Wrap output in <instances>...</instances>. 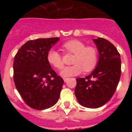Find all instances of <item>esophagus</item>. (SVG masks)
Instances as JSON below:
<instances>
[{"label": "esophagus", "instance_id": "1", "mask_svg": "<svg viewBox=\"0 0 132 132\" xmlns=\"http://www.w3.org/2000/svg\"><path fill=\"white\" fill-rule=\"evenodd\" d=\"M67 79H68V78H63V80H64V81H65V82H67Z\"/></svg>", "mask_w": 132, "mask_h": 132}]
</instances>
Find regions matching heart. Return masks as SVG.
Returning <instances> with one entry per match:
<instances>
[{
  "label": "heart",
  "instance_id": "heart-1",
  "mask_svg": "<svg viewBox=\"0 0 132 132\" xmlns=\"http://www.w3.org/2000/svg\"><path fill=\"white\" fill-rule=\"evenodd\" d=\"M63 48L66 53L74 54L72 63L74 65L63 69L60 75L63 77L76 76L82 71L88 73L95 68L98 62V52L93 46H86L82 42L73 39L65 42ZM47 60L56 69L63 67L62 55L58 51L51 49L47 54Z\"/></svg>",
  "mask_w": 132,
  "mask_h": 132
}]
</instances>
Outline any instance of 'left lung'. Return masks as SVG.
I'll list each match as a JSON object with an SVG mask.
<instances>
[{
    "label": "left lung",
    "instance_id": "8db88e82",
    "mask_svg": "<svg viewBox=\"0 0 132 132\" xmlns=\"http://www.w3.org/2000/svg\"><path fill=\"white\" fill-rule=\"evenodd\" d=\"M99 58L95 69L85 78L77 79L75 94L80 105L97 108L105 104L116 91L121 76L120 55L104 38L93 39Z\"/></svg>",
    "mask_w": 132,
    "mask_h": 132
}]
</instances>
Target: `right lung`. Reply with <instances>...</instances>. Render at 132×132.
<instances>
[{
    "label": "right lung",
    "mask_w": 132,
    "mask_h": 132,
    "mask_svg": "<svg viewBox=\"0 0 132 132\" xmlns=\"http://www.w3.org/2000/svg\"><path fill=\"white\" fill-rule=\"evenodd\" d=\"M59 39L30 40L22 45L14 57L15 86L26 104L34 109L53 106L60 96L63 79L52 69L47 60V52Z\"/></svg>",
    "instance_id": "1"
}]
</instances>
